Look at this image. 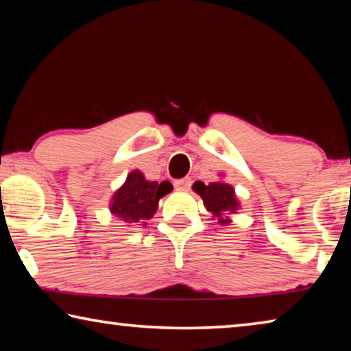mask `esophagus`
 <instances>
[{"label":"esophagus","mask_w":351,"mask_h":351,"mask_svg":"<svg viewBox=\"0 0 351 351\" xmlns=\"http://www.w3.org/2000/svg\"><path fill=\"white\" fill-rule=\"evenodd\" d=\"M190 184H192V180H190V178H182V180H176L173 182V186L178 190H187L190 187Z\"/></svg>","instance_id":"obj_1"}]
</instances>
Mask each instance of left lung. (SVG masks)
I'll return each instance as SVG.
<instances>
[{
    "mask_svg": "<svg viewBox=\"0 0 351 351\" xmlns=\"http://www.w3.org/2000/svg\"><path fill=\"white\" fill-rule=\"evenodd\" d=\"M193 190L203 198L207 212H210L219 224H229L230 213L239 210L240 203L235 197V189L228 182L217 181L204 184L197 181L193 184Z\"/></svg>",
    "mask_w": 351,
    "mask_h": 351,
    "instance_id": "obj_1",
    "label": "left lung"
}]
</instances>
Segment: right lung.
I'll list each match as a JSON object with an SVG mask.
<instances>
[{
  "mask_svg": "<svg viewBox=\"0 0 351 351\" xmlns=\"http://www.w3.org/2000/svg\"><path fill=\"white\" fill-rule=\"evenodd\" d=\"M171 189L169 181H147L139 170H134L112 195L110 212L128 226H145L147 219L156 213L159 199L170 193Z\"/></svg>",
  "mask_w": 351,
  "mask_h": 351,
  "instance_id": "obj_1",
  "label": "right lung"
}]
</instances>
